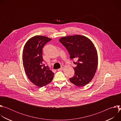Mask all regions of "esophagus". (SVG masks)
Returning a JSON list of instances; mask_svg holds the SVG:
<instances>
[{"label": "esophagus", "mask_w": 121, "mask_h": 121, "mask_svg": "<svg viewBox=\"0 0 121 121\" xmlns=\"http://www.w3.org/2000/svg\"><path fill=\"white\" fill-rule=\"evenodd\" d=\"M64 66H61V67L60 68H59V69H57V70L58 71H61V70H62L63 69V68H64Z\"/></svg>", "instance_id": "obj_1"}]
</instances>
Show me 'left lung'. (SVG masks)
<instances>
[{
  "mask_svg": "<svg viewBox=\"0 0 121 121\" xmlns=\"http://www.w3.org/2000/svg\"><path fill=\"white\" fill-rule=\"evenodd\" d=\"M59 41L67 50L71 59H76L77 65L73 67L75 75L69 79L78 87L89 83L96 73L98 63V53L92 42L88 37L81 35L63 37Z\"/></svg>",
  "mask_w": 121,
  "mask_h": 121,
  "instance_id": "left-lung-1",
  "label": "left lung"
}]
</instances>
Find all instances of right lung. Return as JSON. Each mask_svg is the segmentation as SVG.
<instances>
[{"instance_id": "add662e5", "label": "right lung", "mask_w": 121, "mask_h": 121, "mask_svg": "<svg viewBox=\"0 0 121 121\" xmlns=\"http://www.w3.org/2000/svg\"><path fill=\"white\" fill-rule=\"evenodd\" d=\"M52 39L35 35L25 44L22 52V62L25 72L30 80L39 87H42L52 81L54 73L43 64V46Z\"/></svg>"}]
</instances>
